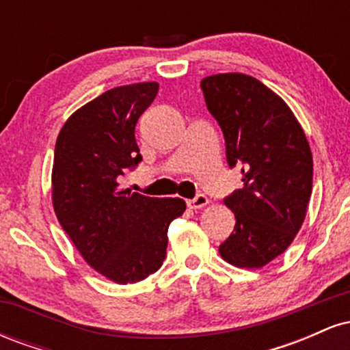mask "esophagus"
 <instances>
[{
  "mask_svg": "<svg viewBox=\"0 0 350 350\" xmlns=\"http://www.w3.org/2000/svg\"><path fill=\"white\" fill-rule=\"evenodd\" d=\"M207 204H208V198L206 194H198L194 199L187 200V207L194 208V211L196 208H202L204 206H207Z\"/></svg>",
  "mask_w": 350,
  "mask_h": 350,
  "instance_id": "34e87169",
  "label": "esophagus"
}]
</instances>
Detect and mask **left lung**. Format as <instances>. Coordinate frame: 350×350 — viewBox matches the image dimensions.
<instances>
[{"label":"left lung","mask_w":350,"mask_h":350,"mask_svg":"<svg viewBox=\"0 0 350 350\" xmlns=\"http://www.w3.org/2000/svg\"><path fill=\"white\" fill-rule=\"evenodd\" d=\"M200 88L224 133L228 167H242L243 187L224 199L237 222L219 252L235 267L262 268L290 247L306 217L308 139L290 107L250 75H211Z\"/></svg>","instance_id":"obj_1"}]
</instances>
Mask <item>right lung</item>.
I'll return each instance as SVG.
<instances>
[{"label":"right lung","mask_w":350,"mask_h":350,"mask_svg":"<svg viewBox=\"0 0 350 350\" xmlns=\"http://www.w3.org/2000/svg\"><path fill=\"white\" fill-rule=\"evenodd\" d=\"M158 88L156 82L111 88L75 111L55 143V215L85 262L120 284L161 268L167 227L186 211L183 199L122 187L126 172L143 161L135 128Z\"/></svg>","instance_id":"1"}]
</instances>
